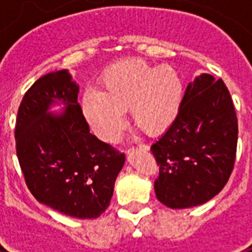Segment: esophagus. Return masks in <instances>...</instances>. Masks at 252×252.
<instances>
[{
  "label": "esophagus",
  "instance_id": "obj_1",
  "mask_svg": "<svg viewBox=\"0 0 252 252\" xmlns=\"http://www.w3.org/2000/svg\"><path fill=\"white\" fill-rule=\"evenodd\" d=\"M138 149L142 150V152H148V150H149V146L141 145V146H140V148H138ZM136 150H137V149H134V148H129V149L126 150V154H132V153H134V152H136Z\"/></svg>",
  "mask_w": 252,
  "mask_h": 252
}]
</instances>
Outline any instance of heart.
<instances>
[{
    "instance_id": "heart-1",
    "label": "heart",
    "mask_w": 252,
    "mask_h": 252,
    "mask_svg": "<svg viewBox=\"0 0 252 252\" xmlns=\"http://www.w3.org/2000/svg\"><path fill=\"white\" fill-rule=\"evenodd\" d=\"M183 100L184 82L175 68L133 59L107 69L100 91L87 89L81 104L96 136L114 142L126 126L124 111L140 129L158 136L176 122Z\"/></svg>"
}]
</instances>
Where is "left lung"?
I'll return each mask as SVG.
<instances>
[{"label": "left lung", "mask_w": 252, "mask_h": 252, "mask_svg": "<svg viewBox=\"0 0 252 252\" xmlns=\"http://www.w3.org/2000/svg\"><path fill=\"white\" fill-rule=\"evenodd\" d=\"M237 141L230 93L222 80L201 73L188 84L176 122L150 148L159 166L157 199L172 209L213 199L233 171Z\"/></svg>", "instance_id": "obj_1"}]
</instances>
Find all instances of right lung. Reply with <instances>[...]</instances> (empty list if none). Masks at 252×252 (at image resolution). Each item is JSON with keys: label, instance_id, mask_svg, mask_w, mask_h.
Returning a JSON list of instances; mask_svg holds the SVG:
<instances>
[{"label": "right lung", "instance_id": "right-lung-1", "mask_svg": "<svg viewBox=\"0 0 252 252\" xmlns=\"http://www.w3.org/2000/svg\"><path fill=\"white\" fill-rule=\"evenodd\" d=\"M69 70L45 74L22 99L17 156L33 197L63 215L96 219L110 205L126 156L90 133ZM60 104L61 113L49 111Z\"/></svg>", "mask_w": 252, "mask_h": 252}]
</instances>
